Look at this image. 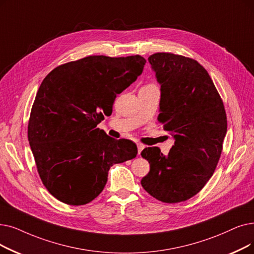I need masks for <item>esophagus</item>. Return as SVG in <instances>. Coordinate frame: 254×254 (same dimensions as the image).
<instances>
[{"mask_svg":"<svg viewBox=\"0 0 254 254\" xmlns=\"http://www.w3.org/2000/svg\"><path fill=\"white\" fill-rule=\"evenodd\" d=\"M137 146H138V153H139V154L141 153V151H142L143 149H144V147H145V145L142 144V143H138Z\"/></svg>","mask_w":254,"mask_h":254,"instance_id":"obj_1","label":"esophagus"}]
</instances>
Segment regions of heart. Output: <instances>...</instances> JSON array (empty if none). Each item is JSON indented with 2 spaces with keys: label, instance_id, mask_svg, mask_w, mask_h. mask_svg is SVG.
I'll use <instances>...</instances> for the list:
<instances>
[{
  "label": "heart",
  "instance_id": "b5f03b06",
  "mask_svg": "<svg viewBox=\"0 0 254 254\" xmlns=\"http://www.w3.org/2000/svg\"><path fill=\"white\" fill-rule=\"evenodd\" d=\"M153 87H156V86H154L153 84H147V85H145L143 88H153Z\"/></svg>",
  "mask_w": 254,
  "mask_h": 254
}]
</instances>
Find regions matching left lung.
<instances>
[{"label": "left lung", "instance_id": "left-lung-1", "mask_svg": "<svg viewBox=\"0 0 254 254\" xmlns=\"http://www.w3.org/2000/svg\"><path fill=\"white\" fill-rule=\"evenodd\" d=\"M148 61L161 84L158 119L175 141L168 156L159 147L142 150L150 170L141 185L156 199L178 203L212 178L226 135V113L211 76L196 60L156 53Z\"/></svg>", "mask_w": 254, "mask_h": 254}]
</instances>
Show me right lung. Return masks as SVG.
I'll return each instance as SVG.
<instances>
[{"label": "right lung", "mask_w": 254, "mask_h": 254, "mask_svg": "<svg viewBox=\"0 0 254 254\" xmlns=\"http://www.w3.org/2000/svg\"><path fill=\"white\" fill-rule=\"evenodd\" d=\"M145 63L140 55L88 56L59 65L42 81L28 139L42 184L61 202L89 203L104 190L110 167L137 156L133 141L116 140L96 127Z\"/></svg>", "instance_id": "obj_1"}]
</instances>
